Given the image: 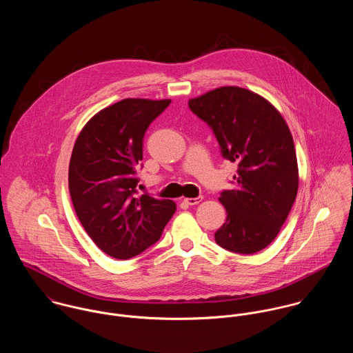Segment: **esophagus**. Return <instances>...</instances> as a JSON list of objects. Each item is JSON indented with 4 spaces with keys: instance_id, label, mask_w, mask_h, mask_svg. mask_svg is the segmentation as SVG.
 <instances>
[{
    "instance_id": "esophagus-1",
    "label": "esophagus",
    "mask_w": 353,
    "mask_h": 353,
    "mask_svg": "<svg viewBox=\"0 0 353 353\" xmlns=\"http://www.w3.org/2000/svg\"><path fill=\"white\" fill-rule=\"evenodd\" d=\"M201 200H203V196H199V197H185L184 203H187L188 205H195V204H199Z\"/></svg>"
}]
</instances>
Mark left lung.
I'll return each instance as SVG.
<instances>
[{
  "mask_svg": "<svg viewBox=\"0 0 353 353\" xmlns=\"http://www.w3.org/2000/svg\"><path fill=\"white\" fill-rule=\"evenodd\" d=\"M188 105L212 128L222 156L238 163L234 190L219 197L228 218L215 241L234 253H257L279 234L298 194L291 131L267 99L239 86L216 88Z\"/></svg>",
  "mask_w": 353,
  "mask_h": 353,
  "instance_id": "8db88e82",
  "label": "left lung"
}]
</instances>
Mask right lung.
Returning <instances> with one entry per match:
<instances>
[{"mask_svg":"<svg viewBox=\"0 0 353 353\" xmlns=\"http://www.w3.org/2000/svg\"><path fill=\"white\" fill-rule=\"evenodd\" d=\"M169 104V99H124L90 119L74 143L69 191L76 214L114 259H131L156 243L176 211L173 200L135 196L145 132Z\"/></svg>","mask_w":353,"mask_h":353,"instance_id":"right-lung-1","label":"right lung"}]
</instances>
